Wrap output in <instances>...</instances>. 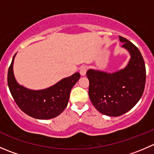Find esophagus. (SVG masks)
Segmentation results:
<instances>
[{
    "label": "esophagus",
    "mask_w": 154,
    "mask_h": 154,
    "mask_svg": "<svg viewBox=\"0 0 154 154\" xmlns=\"http://www.w3.org/2000/svg\"><path fill=\"white\" fill-rule=\"evenodd\" d=\"M86 70H87L86 66H81V68H80V74H81V76L86 75Z\"/></svg>",
    "instance_id": "obj_1"
}]
</instances>
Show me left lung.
I'll return each mask as SVG.
<instances>
[{
  "label": "left lung",
  "mask_w": 154,
  "mask_h": 154,
  "mask_svg": "<svg viewBox=\"0 0 154 154\" xmlns=\"http://www.w3.org/2000/svg\"><path fill=\"white\" fill-rule=\"evenodd\" d=\"M130 59L125 68L108 73L88 69V95L93 106L108 116H122L131 109L142 97L146 80V69L142 54L127 38L119 36Z\"/></svg>",
  "instance_id": "left-lung-1"
}]
</instances>
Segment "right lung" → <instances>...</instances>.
Instances as JSON below:
<instances>
[{"label":"right lung","mask_w":154,"mask_h":154,"mask_svg":"<svg viewBox=\"0 0 154 154\" xmlns=\"http://www.w3.org/2000/svg\"><path fill=\"white\" fill-rule=\"evenodd\" d=\"M15 55L9 68L7 82L16 104L29 116L40 120H48L61 114L67 106L71 88L80 79V73L62 79L45 89H29L20 85L15 78L13 63Z\"/></svg>","instance_id":"1"}]
</instances>
